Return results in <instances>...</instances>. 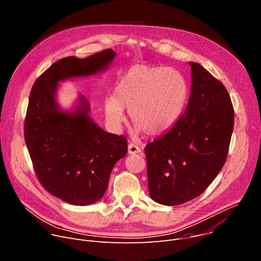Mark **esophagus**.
<instances>
[{"instance_id": "34e87169", "label": "esophagus", "mask_w": 261, "mask_h": 261, "mask_svg": "<svg viewBox=\"0 0 261 261\" xmlns=\"http://www.w3.org/2000/svg\"><path fill=\"white\" fill-rule=\"evenodd\" d=\"M140 152H141V148H140L137 144H135V143H133V142L129 143V145H128V153H129L130 155L138 154V153H140Z\"/></svg>"}]
</instances>
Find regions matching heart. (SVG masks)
<instances>
[{"instance_id":"1","label":"heart","mask_w":261,"mask_h":261,"mask_svg":"<svg viewBox=\"0 0 261 261\" xmlns=\"http://www.w3.org/2000/svg\"><path fill=\"white\" fill-rule=\"evenodd\" d=\"M189 96L181 74L171 68L135 65L118 81L115 96L105 99L107 121L120 126L125 121L124 108L137 131L161 135L179 120Z\"/></svg>"}]
</instances>
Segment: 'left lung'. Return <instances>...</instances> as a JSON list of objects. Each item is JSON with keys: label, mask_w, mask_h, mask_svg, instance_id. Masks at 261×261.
I'll return each instance as SVG.
<instances>
[{"label": "left lung", "mask_w": 261, "mask_h": 261, "mask_svg": "<svg viewBox=\"0 0 261 261\" xmlns=\"http://www.w3.org/2000/svg\"><path fill=\"white\" fill-rule=\"evenodd\" d=\"M191 66V95L175 125L144 147L151 198L177 205L198 197L224 165L233 131L226 88L200 64Z\"/></svg>", "instance_id": "8db88e82"}]
</instances>
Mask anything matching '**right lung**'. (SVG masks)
<instances>
[{"mask_svg": "<svg viewBox=\"0 0 261 261\" xmlns=\"http://www.w3.org/2000/svg\"><path fill=\"white\" fill-rule=\"evenodd\" d=\"M116 53L105 49L86 59L64 58L35 82L24 120V140L37 177L51 195L74 205L102 198L115 164L128 151L123 135L105 132L90 117L85 96L72 111L59 106L60 82L106 70Z\"/></svg>", "mask_w": 261, "mask_h": 261, "instance_id": "obj_1", "label": "right lung"}]
</instances>
